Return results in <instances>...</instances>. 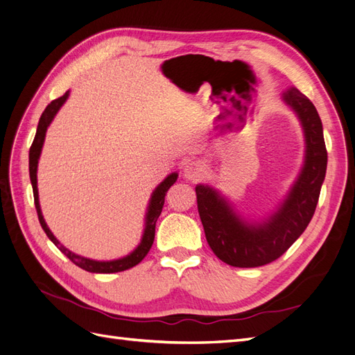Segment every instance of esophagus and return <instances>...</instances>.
Returning <instances> with one entry per match:
<instances>
[{
	"instance_id": "obj_1",
	"label": "esophagus",
	"mask_w": 355,
	"mask_h": 355,
	"mask_svg": "<svg viewBox=\"0 0 355 355\" xmlns=\"http://www.w3.org/2000/svg\"><path fill=\"white\" fill-rule=\"evenodd\" d=\"M206 171H207L206 164H204L202 161L194 159V161H189V163H187V166L184 168V176L188 180H198V179L204 178Z\"/></svg>"
}]
</instances>
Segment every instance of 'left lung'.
Here are the masks:
<instances>
[{
	"label": "left lung",
	"mask_w": 355,
	"mask_h": 355,
	"mask_svg": "<svg viewBox=\"0 0 355 355\" xmlns=\"http://www.w3.org/2000/svg\"><path fill=\"white\" fill-rule=\"evenodd\" d=\"M283 101L299 116L305 133V163L287 198L263 223H247L230 202L209 185H197V206L213 253L225 263L256 268L278 259L302 234L314 216L326 176L327 151L320 115L305 94L292 87Z\"/></svg>",
	"instance_id": "1"
}]
</instances>
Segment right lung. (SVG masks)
Masks as SVG:
<instances>
[{"mask_svg":"<svg viewBox=\"0 0 355 355\" xmlns=\"http://www.w3.org/2000/svg\"><path fill=\"white\" fill-rule=\"evenodd\" d=\"M69 92H67L60 98L55 99L53 102H50L47 105V108L44 110V112L41 114L40 123L37 127V133L34 137V142H32L31 148H29V178H31V184H32V191H34V202H35V209L38 213V220L41 223L42 230L47 234V237L53 241L58 249L65 254L71 262H73L77 266L83 268V270L89 271V272H98V274H112V272H120V271H125L130 270V268L136 266L139 262H141L144 257L148 254L149 249L154 243V237H155V223L157 219L161 214V210H163L164 206V197L167 194L168 188L175 184L178 179V173H171L168 175L161 184L155 188V191L153 192L151 200H149V206H148V213L145 218V230H144V235L141 244H139L136 249L121 259H115V261H93V259H87V257H83L80 254H75L73 252L68 250L65 245H62L59 243V240L53 235V232L50 231V228L47 227V223L42 218L41 213V207H40V201H38V188H37V167H38V158L41 154L42 149V144H44V137H46V132L47 127L50 125V123L53 121V118L58 114V111L60 110V106L65 103V101L68 99Z\"/></svg>","mask_w":355,"mask_h":355,"instance_id":"1","label":"right lung"}]
</instances>
